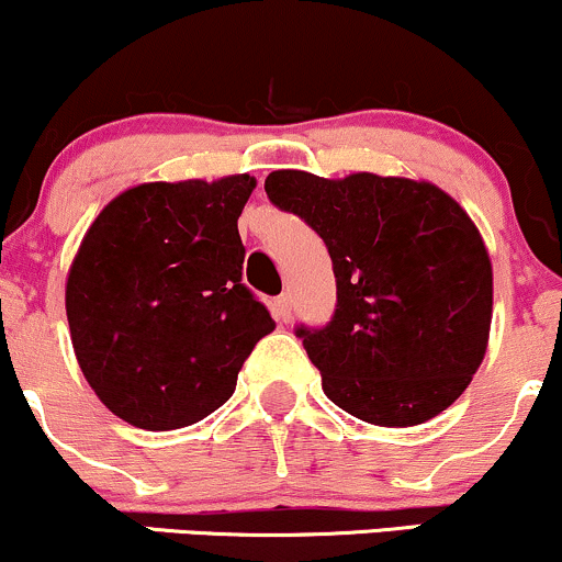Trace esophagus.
Wrapping results in <instances>:
<instances>
[{
    "label": "esophagus",
    "mask_w": 562,
    "mask_h": 562,
    "mask_svg": "<svg viewBox=\"0 0 562 562\" xmlns=\"http://www.w3.org/2000/svg\"><path fill=\"white\" fill-rule=\"evenodd\" d=\"M276 318H279V322H292V294L289 292H283L281 297H276Z\"/></svg>",
    "instance_id": "obj_1"
}]
</instances>
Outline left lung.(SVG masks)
Segmentation results:
<instances>
[{"label":"left lung","instance_id":"8db88e82","mask_svg":"<svg viewBox=\"0 0 562 562\" xmlns=\"http://www.w3.org/2000/svg\"><path fill=\"white\" fill-rule=\"evenodd\" d=\"M270 203L327 244L337 305L300 324L337 407L375 426H418L472 383L487 348L493 270L469 214L439 187L378 173L273 171Z\"/></svg>","mask_w":562,"mask_h":562}]
</instances>
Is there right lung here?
Wrapping results in <instances>:
<instances>
[{
	"label": "right lung",
	"mask_w": 562,
	"mask_h": 562,
	"mask_svg": "<svg viewBox=\"0 0 562 562\" xmlns=\"http://www.w3.org/2000/svg\"><path fill=\"white\" fill-rule=\"evenodd\" d=\"M257 182H149L95 216L66 279L71 346L90 389L125 424H198L235 391L276 329L244 276L238 216Z\"/></svg>",
	"instance_id": "add662e5"
}]
</instances>
